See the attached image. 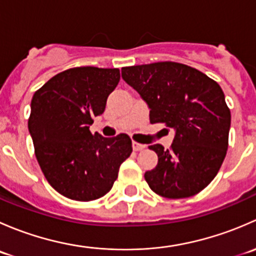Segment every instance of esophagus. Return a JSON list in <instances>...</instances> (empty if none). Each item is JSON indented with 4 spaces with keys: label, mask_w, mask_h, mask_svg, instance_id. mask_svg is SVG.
Returning a JSON list of instances; mask_svg holds the SVG:
<instances>
[{
    "label": "esophagus",
    "mask_w": 256,
    "mask_h": 256,
    "mask_svg": "<svg viewBox=\"0 0 256 256\" xmlns=\"http://www.w3.org/2000/svg\"><path fill=\"white\" fill-rule=\"evenodd\" d=\"M132 148H134V151H141V150L144 148V144L135 142V141H134V142H132Z\"/></svg>",
    "instance_id": "esophagus-1"
}]
</instances>
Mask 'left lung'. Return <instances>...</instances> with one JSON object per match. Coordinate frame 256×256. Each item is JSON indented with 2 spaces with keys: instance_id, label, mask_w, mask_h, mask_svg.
<instances>
[{
  "instance_id": "8db88e82",
  "label": "left lung",
  "mask_w": 256,
  "mask_h": 256,
  "mask_svg": "<svg viewBox=\"0 0 256 256\" xmlns=\"http://www.w3.org/2000/svg\"><path fill=\"white\" fill-rule=\"evenodd\" d=\"M146 102L150 122L174 130L171 147L151 144L157 166L144 174L150 188L171 200L194 196L216 176L228 150L230 110L222 88L197 69L158 62L121 69Z\"/></svg>"
}]
</instances>
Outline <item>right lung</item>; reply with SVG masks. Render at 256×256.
Here are the masks:
<instances>
[{
	"label": "right lung",
	"instance_id": "right-lung-1",
	"mask_svg": "<svg viewBox=\"0 0 256 256\" xmlns=\"http://www.w3.org/2000/svg\"><path fill=\"white\" fill-rule=\"evenodd\" d=\"M118 80V68L78 66L54 76L33 95L28 130L36 157L64 197L89 202L105 196L132 152L126 134L102 138L89 130Z\"/></svg>",
	"mask_w": 256,
	"mask_h": 256
}]
</instances>
